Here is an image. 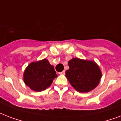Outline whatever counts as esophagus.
<instances>
[{"mask_svg":"<svg viewBox=\"0 0 121 121\" xmlns=\"http://www.w3.org/2000/svg\"><path fill=\"white\" fill-rule=\"evenodd\" d=\"M59 74H60V75H65V71H62L61 72L59 73Z\"/></svg>","mask_w":121,"mask_h":121,"instance_id":"obj_1","label":"esophagus"}]
</instances>
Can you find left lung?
<instances>
[{
    "instance_id": "1",
    "label": "left lung",
    "mask_w": 121,
    "mask_h": 121,
    "mask_svg": "<svg viewBox=\"0 0 121 121\" xmlns=\"http://www.w3.org/2000/svg\"><path fill=\"white\" fill-rule=\"evenodd\" d=\"M68 65L69 69L65 72V76L77 91L87 93L99 84L101 71L94 61L73 58Z\"/></svg>"
}]
</instances>
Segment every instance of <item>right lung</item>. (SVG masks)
<instances>
[{
	"mask_svg": "<svg viewBox=\"0 0 121 121\" xmlns=\"http://www.w3.org/2000/svg\"><path fill=\"white\" fill-rule=\"evenodd\" d=\"M57 77L54 67L44 58L28 65L24 71L23 81L32 90L39 92L49 87Z\"/></svg>",
	"mask_w": 121,
	"mask_h": 121,
	"instance_id": "add662e5",
	"label": "right lung"
}]
</instances>
